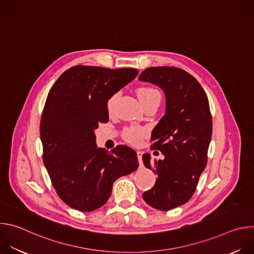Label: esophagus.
<instances>
[{
  "label": "esophagus",
  "mask_w": 254,
  "mask_h": 254,
  "mask_svg": "<svg viewBox=\"0 0 254 254\" xmlns=\"http://www.w3.org/2000/svg\"><path fill=\"white\" fill-rule=\"evenodd\" d=\"M136 154H137V158H138V163H139V166H142V160H141L142 152H141V151H136Z\"/></svg>",
  "instance_id": "obj_1"
}]
</instances>
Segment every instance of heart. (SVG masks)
I'll return each instance as SVG.
<instances>
[{
	"label": "heart",
	"mask_w": 254,
	"mask_h": 254,
	"mask_svg": "<svg viewBox=\"0 0 254 254\" xmlns=\"http://www.w3.org/2000/svg\"><path fill=\"white\" fill-rule=\"evenodd\" d=\"M137 96L140 100V102H146L148 100H151L155 97H161L160 92L153 88V87H140L137 90ZM118 98V94H114L110 99L107 101V110L110 113H112L114 111L115 107V103L117 101ZM146 134V130L141 127H130L127 128L125 132V137L127 141L131 142V143H138L141 138Z\"/></svg>",
	"instance_id": "obj_1"
}]
</instances>
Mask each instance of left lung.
I'll return each mask as SVG.
<instances>
[{
    "instance_id": "obj_1",
    "label": "left lung",
    "mask_w": 254,
    "mask_h": 254,
    "mask_svg": "<svg viewBox=\"0 0 254 254\" xmlns=\"http://www.w3.org/2000/svg\"><path fill=\"white\" fill-rule=\"evenodd\" d=\"M138 80L159 86L165 93L164 117L152 131V148L164 160L142 155L143 165L154 169L155 186L142 194L151 207L168 211L185 204L194 194L207 164L212 118L207 95L188 72L168 66L150 67Z\"/></svg>"
}]
</instances>
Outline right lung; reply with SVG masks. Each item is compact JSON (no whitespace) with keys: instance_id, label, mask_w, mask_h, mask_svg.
<instances>
[{"instance_id":"add662e5","label":"right lung","mask_w":254,"mask_h":254,"mask_svg":"<svg viewBox=\"0 0 254 254\" xmlns=\"http://www.w3.org/2000/svg\"><path fill=\"white\" fill-rule=\"evenodd\" d=\"M138 74L136 69L73 66L50 89L40 136L43 163L60 199L81 212L100 208L113 184L138 167L134 150L118 146L108 153L96 147L94 130L108 122L107 101Z\"/></svg>"}]
</instances>
